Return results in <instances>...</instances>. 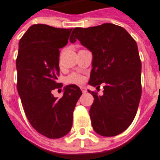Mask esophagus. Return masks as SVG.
Listing matches in <instances>:
<instances>
[{"mask_svg": "<svg viewBox=\"0 0 160 160\" xmlns=\"http://www.w3.org/2000/svg\"><path fill=\"white\" fill-rule=\"evenodd\" d=\"M81 90L82 92V93H86L87 92V88H85V87H81Z\"/></svg>", "mask_w": 160, "mask_h": 160, "instance_id": "obj_1", "label": "esophagus"}]
</instances>
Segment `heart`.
Segmentation results:
<instances>
[{
    "instance_id": "b5f03b06",
    "label": "heart",
    "mask_w": 160,
    "mask_h": 160,
    "mask_svg": "<svg viewBox=\"0 0 160 160\" xmlns=\"http://www.w3.org/2000/svg\"><path fill=\"white\" fill-rule=\"evenodd\" d=\"M84 81V78L81 74L73 72L66 78V82L68 84H81Z\"/></svg>"
}]
</instances>
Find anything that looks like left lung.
<instances>
[{"mask_svg": "<svg viewBox=\"0 0 160 160\" xmlns=\"http://www.w3.org/2000/svg\"><path fill=\"white\" fill-rule=\"evenodd\" d=\"M78 39L92 53V69L88 83L103 95L88 90L94 102L90 108L93 130L102 136H115L132 123L141 97V61L136 42L124 28L102 24L77 27L70 41Z\"/></svg>", "mask_w": 160, "mask_h": 160, "instance_id": "1", "label": "left lung"}]
</instances>
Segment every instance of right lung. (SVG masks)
Wrapping results in <instances>:
<instances>
[{"mask_svg": "<svg viewBox=\"0 0 160 160\" xmlns=\"http://www.w3.org/2000/svg\"><path fill=\"white\" fill-rule=\"evenodd\" d=\"M72 29L33 25L19 42L16 58L17 90L25 116L32 127L49 139H58L69 132L72 114L81 89L68 85L57 99L52 90L61 88L59 48L68 42Z\"/></svg>", "mask_w": 160, "mask_h": 160, "instance_id": "right-lung-1", "label": "right lung"}]
</instances>
